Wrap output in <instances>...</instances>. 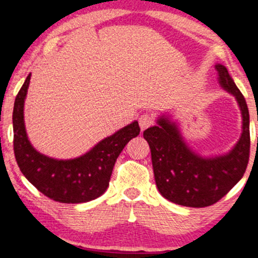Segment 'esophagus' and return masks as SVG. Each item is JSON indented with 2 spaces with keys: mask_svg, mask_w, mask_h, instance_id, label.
Wrapping results in <instances>:
<instances>
[{
  "mask_svg": "<svg viewBox=\"0 0 258 258\" xmlns=\"http://www.w3.org/2000/svg\"><path fill=\"white\" fill-rule=\"evenodd\" d=\"M138 122H139V127H141L142 131H144V130L148 128V127L153 125L154 120L149 114H143V115H141V116H139Z\"/></svg>",
  "mask_w": 258,
  "mask_h": 258,
  "instance_id": "esophagus-1",
  "label": "esophagus"
}]
</instances>
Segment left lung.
Listing matches in <instances>:
<instances>
[{
    "instance_id": "1",
    "label": "left lung",
    "mask_w": 258,
    "mask_h": 258,
    "mask_svg": "<svg viewBox=\"0 0 258 258\" xmlns=\"http://www.w3.org/2000/svg\"><path fill=\"white\" fill-rule=\"evenodd\" d=\"M218 84L232 94L241 112V135L229 152L201 155L189 147L179 122L162 114L143 137L149 143L155 183L160 194L171 203L205 207L217 203L244 176L250 155V115L246 100L227 68L216 64Z\"/></svg>"
}]
</instances>
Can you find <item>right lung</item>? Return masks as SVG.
<instances>
[{"mask_svg": "<svg viewBox=\"0 0 258 258\" xmlns=\"http://www.w3.org/2000/svg\"><path fill=\"white\" fill-rule=\"evenodd\" d=\"M29 74L18 93L13 109L14 155L25 178L49 199L64 204H81L104 194L120 153L139 135L133 121L98 142L87 153L74 159H55L40 153L29 141L24 121V103L30 85Z\"/></svg>", "mask_w": 258, "mask_h": 258, "instance_id": "right-lung-1", "label": "right lung"}]
</instances>
